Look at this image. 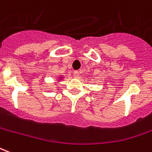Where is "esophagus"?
Returning a JSON list of instances; mask_svg holds the SVG:
<instances>
[{"label":"esophagus","instance_id":"obj_1","mask_svg":"<svg viewBox=\"0 0 152 152\" xmlns=\"http://www.w3.org/2000/svg\"><path fill=\"white\" fill-rule=\"evenodd\" d=\"M74 77H76V78H78V76H79V72H78V70L74 71Z\"/></svg>","mask_w":152,"mask_h":152}]
</instances>
